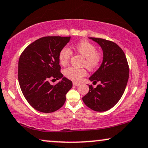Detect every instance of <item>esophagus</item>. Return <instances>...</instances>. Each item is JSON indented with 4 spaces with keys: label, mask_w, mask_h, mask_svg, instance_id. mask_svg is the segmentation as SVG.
<instances>
[{
    "label": "esophagus",
    "mask_w": 148,
    "mask_h": 148,
    "mask_svg": "<svg viewBox=\"0 0 148 148\" xmlns=\"http://www.w3.org/2000/svg\"><path fill=\"white\" fill-rule=\"evenodd\" d=\"M73 86H75V87H77V86H80V84L79 83H77V82H73Z\"/></svg>",
    "instance_id": "34e87169"
}]
</instances>
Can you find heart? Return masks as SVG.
Returning a JSON list of instances; mask_svg holds the SVG:
<instances>
[{
	"mask_svg": "<svg viewBox=\"0 0 148 148\" xmlns=\"http://www.w3.org/2000/svg\"><path fill=\"white\" fill-rule=\"evenodd\" d=\"M75 51L82 55L84 58L83 64L86 66L89 70L94 69L100 64L102 60V54L100 52L96 51V48L94 44L86 40H82L75 44L73 47ZM72 52L67 47L62 48L58 54V60L62 66L67 64ZM64 74L66 77L75 82H78L82 77L86 75L85 69H78L75 67L66 68L64 71Z\"/></svg>",
	"mask_w": 148,
	"mask_h": 148,
	"instance_id": "1",
	"label": "heart"
}]
</instances>
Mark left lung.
<instances>
[{
	"label": "left lung",
	"instance_id": "left-lung-1",
	"mask_svg": "<svg viewBox=\"0 0 148 148\" xmlns=\"http://www.w3.org/2000/svg\"><path fill=\"white\" fill-rule=\"evenodd\" d=\"M98 43L103 52V60L98 70L89 78L93 84H100L82 98L88 108L97 112L112 108L119 102L126 88L129 79V65L123 50L115 44L102 38H89Z\"/></svg>",
	"mask_w": 148,
	"mask_h": 148
}]
</instances>
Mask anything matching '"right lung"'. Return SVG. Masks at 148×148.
I'll list each match as a JSON object with an SVG mask.
<instances>
[{
	"instance_id": "add662e5",
	"label": "right lung",
	"mask_w": 148,
	"mask_h": 148,
	"mask_svg": "<svg viewBox=\"0 0 148 148\" xmlns=\"http://www.w3.org/2000/svg\"><path fill=\"white\" fill-rule=\"evenodd\" d=\"M70 39L71 36L41 38L29 44L20 56V88L28 103L39 112L49 113L61 108L65 102L66 93L72 88L71 81L60 72L58 60L60 51ZM52 78L62 80L54 86L49 84Z\"/></svg>"
}]
</instances>
